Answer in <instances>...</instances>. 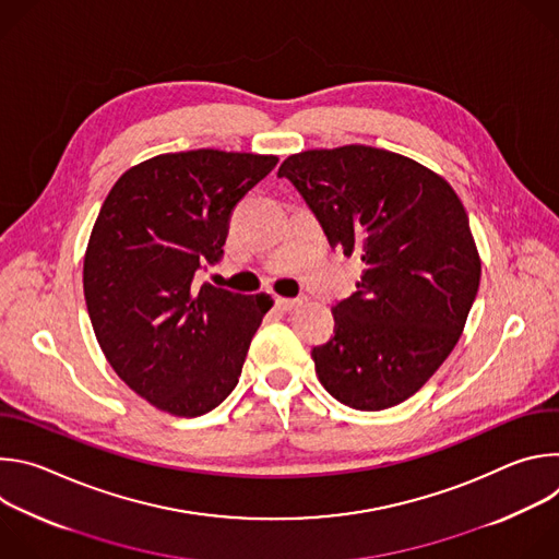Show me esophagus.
Wrapping results in <instances>:
<instances>
[{"mask_svg": "<svg viewBox=\"0 0 559 559\" xmlns=\"http://www.w3.org/2000/svg\"><path fill=\"white\" fill-rule=\"evenodd\" d=\"M305 300H307L305 296H298V298H283V296H276V298H274L276 307H278V309H283V311H292V309L300 307Z\"/></svg>", "mask_w": 559, "mask_h": 559, "instance_id": "34e87169", "label": "esophagus"}]
</instances>
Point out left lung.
<instances>
[{
  "mask_svg": "<svg viewBox=\"0 0 559 559\" xmlns=\"http://www.w3.org/2000/svg\"><path fill=\"white\" fill-rule=\"evenodd\" d=\"M332 248L362 261L334 336L311 349L338 403L380 412L405 403L447 360L480 287L468 216L453 188L403 154L371 145L305 150L278 168Z\"/></svg>",
  "mask_w": 559,
  "mask_h": 559,
  "instance_id": "1",
  "label": "left lung"
}]
</instances>
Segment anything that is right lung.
<instances>
[{
  "label": "right lung",
  "instance_id": "right-lung-1",
  "mask_svg": "<svg viewBox=\"0 0 559 559\" xmlns=\"http://www.w3.org/2000/svg\"><path fill=\"white\" fill-rule=\"evenodd\" d=\"M276 164L274 154L170 152L108 192L84 296L104 356L152 407L197 418L236 386L272 298L197 285L194 274L221 259L231 210Z\"/></svg>",
  "mask_w": 559,
  "mask_h": 559
}]
</instances>
